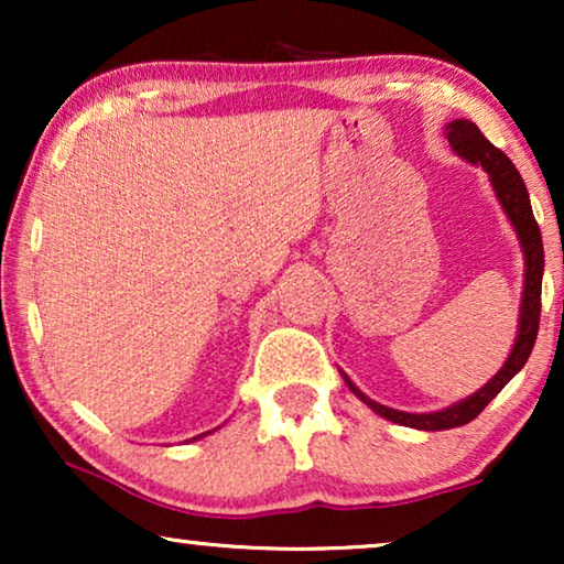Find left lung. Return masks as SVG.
I'll list each match as a JSON object with an SVG mask.
<instances>
[{
  "instance_id": "left-lung-1",
  "label": "left lung",
  "mask_w": 564,
  "mask_h": 564,
  "mask_svg": "<svg viewBox=\"0 0 564 564\" xmlns=\"http://www.w3.org/2000/svg\"><path fill=\"white\" fill-rule=\"evenodd\" d=\"M446 141L454 149L457 156H462L469 164H480L490 176L492 189H496V197L503 213L511 220V226L519 236L521 251H523V297H521V315H519V334H516V344L511 354H508L506 365L498 369V375L482 384L480 390L473 392V395L459 400L444 411L434 413H405L395 411V408L375 403L372 398H367L357 384H354L349 377L344 375L349 390L357 395L361 403H367L377 415L388 419L392 423H400V426H411L421 431H444V429H457L465 426V423L475 421L477 415L485 411V405L490 403L492 398L498 395L500 390L511 382L513 375L521 372V367L527 365L531 349H534L536 330H539V315H542V274H544V246H542V230H539V223L534 220V213H531L529 192L527 184H523L521 174L516 172L511 159L506 156L503 151L496 149L488 138L480 133V128L469 120H452L446 126Z\"/></svg>"
}]
</instances>
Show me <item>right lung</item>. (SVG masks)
Returning a JSON list of instances; mask_svg holds the SVG:
<instances>
[{
	"label": "right lung",
	"mask_w": 564,
	"mask_h": 564,
	"mask_svg": "<svg viewBox=\"0 0 564 564\" xmlns=\"http://www.w3.org/2000/svg\"><path fill=\"white\" fill-rule=\"evenodd\" d=\"M207 434H210V431H207ZM205 436V434H203ZM195 438H199V436H195Z\"/></svg>",
	"instance_id": "right-lung-1"
}]
</instances>
